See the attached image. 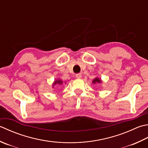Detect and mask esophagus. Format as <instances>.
<instances>
[{
	"instance_id": "esophagus-1",
	"label": "esophagus",
	"mask_w": 148,
	"mask_h": 148,
	"mask_svg": "<svg viewBox=\"0 0 148 148\" xmlns=\"http://www.w3.org/2000/svg\"><path fill=\"white\" fill-rule=\"evenodd\" d=\"M76 77H77V78H78V79H80V78L82 77V74H81V73L77 74H76Z\"/></svg>"
}]
</instances>
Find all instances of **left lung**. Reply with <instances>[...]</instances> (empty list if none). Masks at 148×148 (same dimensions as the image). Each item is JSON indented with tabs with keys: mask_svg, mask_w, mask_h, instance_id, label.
Wrapping results in <instances>:
<instances>
[{
	"mask_svg": "<svg viewBox=\"0 0 148 148\" xmlns=\"http://www.w3.org/2000/svg\"><path fill=\"white\" fill-rule=\"evenodd\" d=\"M101 82H102V80H101L100 78L99 77H95L94 78V79H93V81H92V83L94 84H95V83H101Z\"/></svg>",
	"mask_w": 148,
	"mask_h": 148,
	"instance_id": "1",
	"label": "left lung"
}]
</instances>
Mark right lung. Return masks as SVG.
Segmentation results:
<instances>
[{"instance_id": "obj_1", "label": "right lung", "mask_w": 148, "mask_h": 148, "mask_svg": "<svg viewBox=\"0 0 148 148\" xmlns=\"http://www.w3.org/2000/svg\"><path fill=\"white\" fill-rule=\"evenodd\" d=\"M56 84H59V85H62L63 84V81L60 79H57L54 81L53 83V88L54 86L55 85H56Z\"/></svg>"}]
</instances>
